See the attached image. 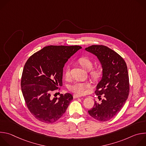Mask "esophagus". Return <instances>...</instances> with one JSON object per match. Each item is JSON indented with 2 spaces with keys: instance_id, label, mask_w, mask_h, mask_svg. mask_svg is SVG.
<instances>
[{
  "instance_id": "1",
  "label": "esophagus",
  "mask_w": 146,
  "mask_h": 146,
  "mask_svg": "<svg viewBox=\"0 0 146 146\" xmlns=\"http://www.w3.org/2000/svg\"><path fill=\"white\" fill-rule=\"evenodd\" d=\"M81 96L78 95H73V98H81Z\"/></svg>"
}]
</instances>
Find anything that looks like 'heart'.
<instances>
[{
	"label": "heart",
	"instance_id": "obj_1",
	"mask_svg": "<svg viewBox=\"0 0 146 146\" xmlns=\"http://www.w3.org/2000/svg\"><path fill=\"white\" fill-rule=\"evenodd\" d=\"M78 64L86 70H90V75L94 80H98L102 76V70L99 68L92 69L93 63L91 59L86 57L80 58L78 60ZM64 76L68 78L70 77V67L67 65L64 71ZM90 83L88 82H75L69 87V90L77 95H84L87 90L91 88Z\"/></svg>",
	"mask_w": 146,
	"mask_h": 146
}]
</instances>
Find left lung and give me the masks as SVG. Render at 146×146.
I'll list each match as a JSON object with an SVG mask.
<instances>
[{
	"instance_id": "1",
	"label": "left lung",
	"mask_w": 146,
	"mask_h": 146,
	"mask_svg": "<svg viewBox=\"0 0 146 146\" xmlns=\"http://www.w3.org/2000/svg\"><path fill=\"white\" fill-rule=\"evenodd\" d=\"M86 50L96 55L103 68V76L95 93L102 99L94 103L89 114L99 121H107L115 117L122 109L129 93V81L127 66L116 52L103 45H92ZM102 95L104 99L100 97Z\"/></svg>"
}]
</instances>
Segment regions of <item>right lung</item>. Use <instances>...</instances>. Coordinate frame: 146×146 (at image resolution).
I'll return each mask as SVG.
<instances>
[{"instance_id": "1", "label": "right lung", "mask_w": 146, "mask_h": 146, "mask_svg": "<svg viewBox=\"0 0 146 146\" xmlns=\"http://www.w3.org/2000/svg\"><path fill=\"white\" fill-rule=\"evenodd\" d=\"M79 46H48L31 55L25 64L21 86L28 110L44 123L56 122L65 113L73 96L69 93L52 98L62 86L63 68Z\"/></svg>"}]
</instances>
